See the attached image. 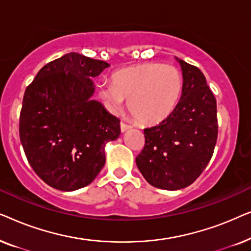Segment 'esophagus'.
I'll return each mask as SVG.
<instances>
[{
  "instance_id": "obj_1",
  "label": "esophagus",
  "mask_w": 251,
  "mask_h": 251,
  "mask_svg": "<svg viewBox=\"0 0 251 251\" xmlns=\"http://www.w3.org/2000/svg\"><path fill=\"white\" fill-rule=\"evenodd\" d=\"M120 128H121L122 132H125V131H126V130L131 129V126L126 125V123H125V122H121V123H120Z\"/></svg>"
}]
</instances>
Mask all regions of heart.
<instances>
[{
  "label": "heart",
  "instance_id": "1",
  "mask_svg": "<svg viewBox=\"0 0 251 251\" xmlns=\"http://www.w3.org/2000/svg\"><path fill=\"white\" fill-rule=\"evenodd\" d=\"M183 91L178 68L146 63L122 68L112 75V83L98 85L102 100L114 112H121L126 99L129 111L139 123L156 125L174 112Z\"/></svg>",
  "mask_w": 251,
  "mask_h": 251
}]
</instances>
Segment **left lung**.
<instances>
[{"instance_id":"left-lung-1","label":"left lung","mask_w":251,"mask_h":251,"mask_svg":"<svg viewBox=\"0 0 251 251\" xmlns=\"http://www.w3.org/2000/svg\"><path fill=\"white\" fill-rule=\"evenodd\" d=\"M176 59L183 72L180 100L166 120L144 129L145 146L136 157L147 183L168 191L187 187L200 176L218 135L217 104L203 73Z\"/></svg>"}]
</instances>
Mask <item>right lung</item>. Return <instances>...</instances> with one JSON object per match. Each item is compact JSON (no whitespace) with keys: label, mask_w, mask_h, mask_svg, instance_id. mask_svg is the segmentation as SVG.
I'll list each match as a JSON object with an SVG mask.
<instances>
[{"label":"right lung","mask_w":251,"mask_h":251,"mask_svg":"<svg viewBox=\"0 0 251 251\" xmlns=\"http://www.w3.org/2000/svg\"><path fill=\"white\" fill-rule=\"evenodd\" d=\"M109 64L71 52L50 61L26 88L19 136L27 160L49 186L71 192L94 181L120 120L91 99L92 78Z\"/></svg>","instance_id":"obj_1"}]
</instances>
